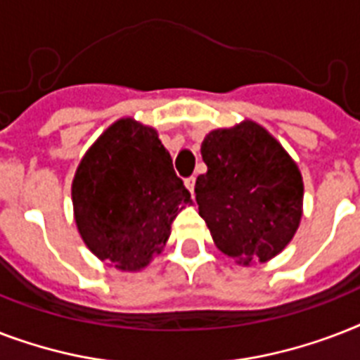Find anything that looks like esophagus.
I'll return each mask as SVG.
<instances>
[{
  "mask_svg": "<svg viewBox=\"0 0 360 360\" xmlns=\"http://www.w3.org/2000/svg\"><path fill=\"white\" fill-rule=\"evenodd\" d=\"M185 186L191 191V194H194V186H196V177L192 175V177H188V179L185 181Z\"/></svg>",
  "mask_w": 360,
  "mask_h": 360,
  "instance_id": "obj_1",
  "label": "esophagus"
}]
</instances>
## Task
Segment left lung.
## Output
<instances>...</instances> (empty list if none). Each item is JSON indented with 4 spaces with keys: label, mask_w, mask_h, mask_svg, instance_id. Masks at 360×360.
I'll return each mask as SVG.
<instances>
[{
    "label": "left lung",
    "mask_w": 360,
    "mask_h": 360,
    "mask_svg": "<svg viewBox=\"0 0 360 360\" xmlns=\"http://www.w3.org/2000/svg\"><path fill=\"white\" fill-rule=\"evenodd\" d=\"M207 172L196 202L214 245L243 265L267 262L293 239L302 217L295 160L254 121L211 130L202 143Z\"/></svg>",
    "instance_id": "left-lung-1"
}]
</instances>
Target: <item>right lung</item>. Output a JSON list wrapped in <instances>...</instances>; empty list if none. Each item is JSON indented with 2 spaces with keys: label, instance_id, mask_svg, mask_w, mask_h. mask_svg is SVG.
Returning a JSON list of instances; mask_svg holds the SVG:
<instances>
[{
  "label": "right lung",
  "instance_id": "add662e5",
  "mask_svg": "<svg viewBox=\"0 0 360 360\" xmlns=\"http://www.w3.org/2000/svg\"><path fill=\"white\" fill-rule=\"evenodd\" d=\"M191 192L157 130L124 117L98 136L72 179L75 219L87 248L121 271L160 254Z\"/></svg>",
  "mask_w": 360,
  "mask_h": 360
}]
</instances>
